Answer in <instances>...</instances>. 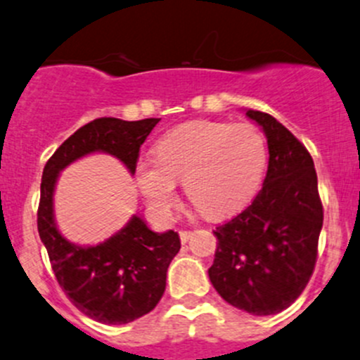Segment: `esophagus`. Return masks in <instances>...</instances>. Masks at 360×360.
Segmentation results:
<instances>
[{"label": "esophagus", "instance_id": "1", "mask_svg": "<svg viewBox=\"0 0 360 360\" xmlns=\"http://www.w3.org/2000/svg\"><path fill=\"white\" fill-rule=\"evenodd\" d=\"M179 237H181V243H188V239L191 237V232L190 230H181Z\"/></svg>", "mask_w": 360, "mask_h": 360}]
</instances>
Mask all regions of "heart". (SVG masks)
<instances>
[{
    "label": "heart",
    "instance_id": "b5f03b06",
    "mask_svg": "<svg viewBox=\"0 0 360 360\" xmlns=\"http://www.w3.org/2000/svg\"><path fill=\"white\" fill-rule=\"evenodd\" d=\"M156 158L135 165L139 188L156 214L170 216L177 200L176 179L188 198L211 218L232 214L260 190L267 169L265 137L251 124L191 121L167 131Z\"/></svg>",
    "mask_w": 360,
    "mask_h": 360
}]
</instances>
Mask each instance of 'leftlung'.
<instances>
[{
	"mask_svg": "<svg viewBox=\"0 0 360 360\" xmlns=\"http://www.w3.org/2000/svg\"><path fill=\"white\" fill-rule=\"evenodd\" d=\"M267 137L269 167L262 190L218 239L209 280L229 304L251 315H276L308 285L316 264L323 207L315 163L280 121L248 110Z\"/></svg>",
	"mask_w": 360,
	"mask_h": 360,
	"instance_id": "left-lung-1",
	"label": "left lung"
}]
</instances>
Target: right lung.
I'll return each instance as SVG.
<instances>
[{"mask_svg": "<svg viewBox=\"0 0 360 360\" xmlns=\"http://www.w3.org/2000/svg\"><path fill=\"white\" fill-rule=\"evenodd\" d=\"M160 120L100 117L70 135L45 163L38 204V233L59 287L77 309L110 326L134 322L153 311L165 292L167 269L181 248L179 233H156L134 216L116 236L96 246H75L59 233L52 195L59 170L102 151L120 158L135 174L139 151Z\"/></svg>", "mask_w": 360, "mask_h": 360, "instance_id": "1", "label": "right lung"}]
</instances>
